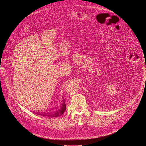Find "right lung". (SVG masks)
I'll list each match as a JSON object with an SVG mask.
<instances>
[{"instance_id":"add662e5","label":"right lung","mask_w":146,"mask_h":146,"mask_svg":"<svg viewBox=\"0 0 146 146\" xmlns=\"http://www.w3.org/2000/svg\"><path fill=\"white\" fill-rule=\"evenodd\" d=\"M66 106L65 104V102L63 100V103H62V105L59 109L57 110V111H52L51 113L49 112H37L36 114H38L40 115H43L46 117H58L63 114L66 110Z\"/></svg>"}]
</instances>
